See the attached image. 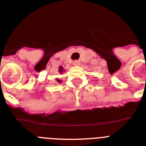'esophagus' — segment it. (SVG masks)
<instances>
[{
  "label": "esophagus",
  "instance_id": "esophagus-1",
  "mask_svg": "<svg viewBox=\"0 0 146 146\" xmlns=\"http://www.w3.org/2000/svg\"><path fill=\"white\" fill-rule=\"evenodd\" d=\"M73 63V64H74L75 66H78V65H80V64H81L80 62H79V61H78V60L74 61Z\"/></svg>",
  "mask_w": 146,
  "mask_h": 146
}]
</instances>
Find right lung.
Returning a JSON list of instances; mask_svg holds the SVG:
<instances>
[{
	"label": "right lung",
	"mask_w": 146,
	"mask_h": 146,
	"mask_svg": "<svg viewBox=\"0 0 146 146\" xmlns=\"http://www.w3.org/2000/svg\"><path fill=\"white\" fill-rule=\"evenodd\" d=\"M63 70H64V68H63L62 67V66H60V67H59V72L60 73H62L63 72ZM56 82H57L58 83H61V82H62V81H61L60 79H57V78L56 79Z\"/></svg>",
	"instance_id": "add662e5"
}]
</instances>
